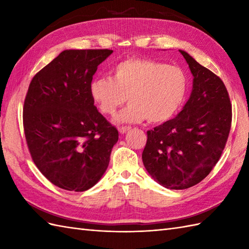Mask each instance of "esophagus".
<instances>
[{
    "instance_id": "34e87169",
    "label": "esophagus",
    "mask_w": 249,
    "mask_h": 249,
    "mask_svg": "<svg viewBox=\"0 0 249 249\" xmlns=\"http://www.w3.org/2000/svg\"><path fill=\"white\" fill-rule=\"evenodd\" d=\"M130 129V127H126V126H122V127L119 128L120 134H125L126 131H128Z\"/></svg>"
}]
</instances>
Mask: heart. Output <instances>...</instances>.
Returning <instances> with one entry per match:
<instances>
[{
  "instance_id": "b5f03b06",
  "label": "heart",
  "mask_w": 249,
  "mask_h": 249,
  "mask_svg": "<svg viewBox=\"0 0 249 249\" xmlns=\"http://www.w3.org/2000/svg\"><path fill=\"white\" fill-rule=\"evenodd\" d=\"M113 79L96 77L89 94L104 114L113 115L126 100L130 104L115 116V123L145 119L163 123L176 115L186 99L188 79L182 68L146 59H127L112 70Z\"/></svg>"
}]
</instances>
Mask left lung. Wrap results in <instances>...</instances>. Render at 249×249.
Here are the masks:
<instances>
[{"mask_svg": "<svg viewBox=\"0 0 249 249\" xmlns=\"http://www.w3.org/2000/svg\"><path fill=\"white\" fill-rule=\"evenodd\" d=\"M194 76L189 99L176 118L147 131L142 161L163 187L186 189L209 176L223 153L232 109L224 82L179 50Z\"/></svg>", "mask_w": 249, "mask_h": 249, "instance_id": "obj_1", "label": "left lung"}]
</instances>
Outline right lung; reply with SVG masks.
Returning <instances> with one entry per match:
<instances>
[{"mask_svg":"<svg viewBox=\"0 0 249 249\" xmlns=\"http://www.w3.org/2000/svg\"><path fill=\"white\" fill-rule=\"evenodd\" d=\"M109 49L64 50L32 79L24 135L36 167L55 186L84 192L106 172L119 131L95 107L89 83Z\"/></svg>","mask_w":249,"mask_h":249,"instance_id":"right-lung-1","label":"right lung"}]
</instances>
